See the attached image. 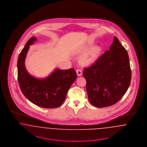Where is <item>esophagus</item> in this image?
<instances>
[{
    "label": "esophagus",
    "instance_id": "obj_1",
    "mask_svg": "<svg viewBox=\"0 0 147 147\" xmlns=\"http://www.w3.org/2000/svg\"><path fill=\"white\" fill-rule=\"evenodd\" d=\"M76 72H77V75L78 76H82V71L80 69H77L76 70Z\"/></svg>",
    "mask_w": 147,
    "mask_h": 147
}]
</instances>
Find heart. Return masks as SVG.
Masks as SVG:
<instances>
[{
  "label": "heart",
  "mask_w": 147,
  "mask_h": 147,
  "mask_svg": "<svg viewBox=\"0 0 147 147\" xmlns=\"http://www.w3.org/2000/svg\"><path fill=\"white\" fill-rule=\"evenodd\" d=\"M89 47V46L86 47L83 50L85 51L88 49ZM100 48H98V47L96 48L95 49H94L89 53L82 57L80 59V62L82 65L85 66L91 65L92 63H94L95 61H96L98 57V54L100 52Z\"/></svg>",
  "instance_id": "1"
}]
</instances>
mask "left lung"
I'll return each mask as SVG.
<instances>
[{"mask_svg": "<svg viewBox=\"0 0 147 147\" xmlns=\"http://www.w3.org/2000/svg\"><path fill=\"white\" fill-rule=\"evenodd\" d=\"M91 104L105 107L115 104L127 91L131 70L127 51L115 36L110 48L83 73Z\"/></svg>", "mask_w": 147, "mask_h": 147, "instance_id": "left-lung-1", "label": "left lung"}]
</instances>
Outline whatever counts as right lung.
<instances>
[{"label":"right lung","instance_id":"right-lung-1","mask_svg":"<svg viewBox=\"0 0 147 147\" xmlns=\"http://www.w3.org/2000/svg\"><path fill=\"white\" fill-rule=\"evenodd\" d=\"M36 40V37H31L18 57L19 84L24 95L34 104L47 109L57 108L65 100L70 86L77 78V73L73 68L66 70L56 68L43 79L30 75L26 69L25 60L30 46Z\"/></svg>","mask_w":147,"mask_h":147}]
</instances>
